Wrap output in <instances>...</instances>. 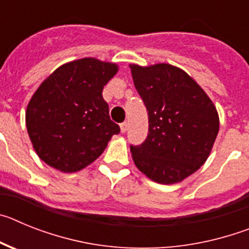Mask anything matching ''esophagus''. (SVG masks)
<instances>
[{"label": "esophagus", "instance_id": "esophagus-1", "mask_svg": "<svg viewBox=\"0 0 249 249\" xmlns=\"http://www.w3.org/2000/svg\"><path fill=\"white\" fill-rule=\"evenodd\" d=\"M121 132H122V133H124V132L127 131V128H128V123L127 122H123V123H121Z\"/></svg>", "mask_w": 249, "mask_h": 249}]
</instances>
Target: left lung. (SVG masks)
I'll return each instance as SVG.
<instances>
[{
    "instance_id": "1",
    "label": "left lung",
    "mask_w": 249,
    "mask_h": 249,
    "mask_svg": "<svg viewBox=\"0 0 249 249\" xmlns=\"http://www.w3.org/2000/svg\"><path fill=\"white\" fill-rule=\"evenodd\" d=\"M132 78L148 112V136L131 146L136 167L149 179L173 184L201 168L219 131L215 106L182 68L132 63Z\"/></svg>"
}]
</instances>
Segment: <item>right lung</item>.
Here are the masks:
<instances>
[{
	"label": "right lung",
	"instance_id": "1",
	"mask_svg": "<svg viewBox=\"0 0 249 249\" xmlns=\"http://www.w3.org/2000/svg\"><path fill=\"white\" fill-rule=\"evenodd\" d=\"M117 72V63L85 57L59 66L39 85L27 105L26 127L45 163L59 172H78L120 133L102 97Z\"/></svg>",
	"mask_w": 249,
	"mask_h": 249
}]
</instances>
